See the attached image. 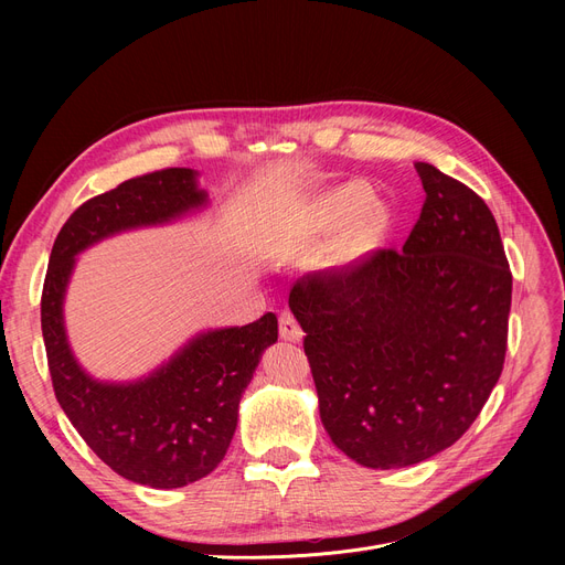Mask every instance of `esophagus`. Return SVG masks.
I'll return each mask as SVG.
<instances>
[{"label":"esophagus","mask_w":565,"mask_h":565,"mask_svg":"<svg viewBox=\"0 0 565 565\" xmlns=\"http://www.w3.org/2000/svg\"><path fill=\"white\" fill-rule=\"evenodd\" d=\"M302 328L298 318H295L290 311H281L279 313V337L284 341H300L302 339Z\"/></svg>","instance_id":"esophagus-1"}]
</instances>
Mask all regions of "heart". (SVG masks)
<instances>
[{"mask_svg":"<svg viewBox=\"0 0 565 565\" xmlns=\"http://www.w3.org/2000/svg\"><path fill=\"white\" fill-rule=\"evenodd\" d=\"M348 196H352V194H348Z\"/></svg>","mask_w":565,"mask_h":565,"instance_id":"b5f03b06","label":"heart"}]
</instances>
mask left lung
Here are the masks:
<instances>
[{"mask_svg":"<svg viewBox=\"0 0 565 565\" xmlns=\"http://www.w3.org/2000/svg\"><path fill=\"white\" fill-rule=\"evenodd\" d=\"M403 249H373L290 288L307 332L320 422L364 467L449 449L479 417L507 360L513 275L486 201L428 162Z\"/></svg>","mask_w":565,"mask_h":565,"instance_id":"left-lung-1","label":"left lung"}]
</instances>
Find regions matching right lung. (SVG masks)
<instances>
[{
  "instance_id": "1",
  "label": "right lung",
  "mask_w": 565,
  "mask_h": 565,
  "mask_svg": "<svg viewBox=\"0 0 565 565\" xmlns=\"http://www.w3.org/2000/svg\"><path fill=\"white\" fill-rule=\"evenodd\" d=\"M205 201L185 167L143 173L84 201L58 231L41 295V328L54 396L82 439L118 477L151 488H183L207 477L226 456L237 403L277 341V316L215 330L135 384H105L75 362L64 332V292L75 254L103 237L160 224Z\"/></svg>"
}]
</instances>
